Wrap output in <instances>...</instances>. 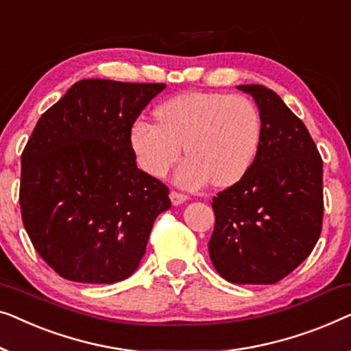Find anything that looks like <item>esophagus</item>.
<instances>
[{
	"label": "esophagus",
	"instance_id": "obj_1",
	"mask_svg": "<svg viewBox=\"0 0 351 351\" xmlns=\"http://www.w3.org/2000/svg\"><path fill=\"white\" fill-rule=\"evenodd\" d=\"M170 200L173 205H181L184 204L187 200V195L186 194H181V192H176V191H171L170 192Z\"/></svg>",
	"mask_w": 351,
	"mask_h": 351
}]
</instances>
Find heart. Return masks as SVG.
Segmentation results:
<instances>
[{
  "label": "heart",
  "instance_id": "b5f03b06",
  "mask_svg": "<svg viewBox=\"0 0 351 351\" xmlns=\"http://www.w3.org/2000/svg\"><path fill=\"white\" fill-rule=\"evenodd\" d=\"M159 124L138 117L128 145L145 173L162 178L181 157L175 181L186 189L226 187L251 169L261 143V116L248 97L187 92L156 108Z\"/></svg>",
  "mask_w": 351,
  "mask_h": 351
}]
</instances>
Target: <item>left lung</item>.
Listing matches in <instances>:
<instances>
[{
	"label": "left lung",
	"instance_id": "obj_1",
	"mask_svg": "<svg viewBox=\"0 0 351 351\" xmlns=\"http://www.w3.org/2000/svg\"><path fill=\"white\" fill-rule=\"evenodd\" d=\"M261 116L258 154L246 175L213 197L208 241L230 283L274 285L312 253L323 226V160L304 122L274 90L239 86Z\"/></svg>",
	"mask_w": 351,
	"mask_h": 351
}]
</instances>
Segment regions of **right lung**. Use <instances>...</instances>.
I'll return each instance as SVG.
<instances>
[{"label":"right lung","mask_w":351,"mask_h":351,"mask_svg":"<svg viewBox=\"0 0 351 351\" xmlns=\"http://www.w3.org/2000/svg\"><path fill=\"white\" fill-rule=\"evenodd\" d=\"M165 84L82 79L39 117L22 152L21 210L34 250L63 278L135 272L169 187L141 171L130 125Z\"/></svg>","instance_id":"obj_1"}]
</instances>
